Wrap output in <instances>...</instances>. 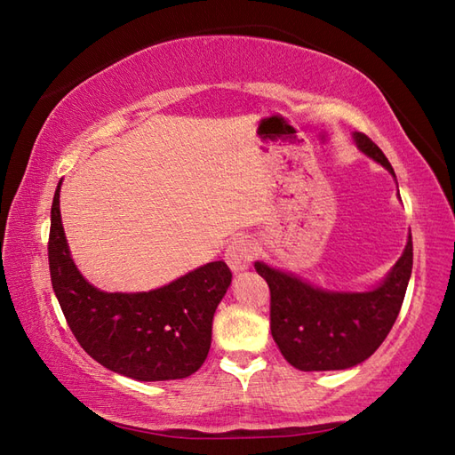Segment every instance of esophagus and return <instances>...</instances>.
<instances>
[{
    "instance_id": "1",
    "label": "esophagus",
    "mask_w": 455,
    "mask_h": 455,
    "mask_svg": "<svg viewBox=\"0 0 455 455\" xmlns=\"http://www.w3.org/2000/svg\"><path fill=\"white\" fill-rule=\"evenodd\" d=\"M254 258H256V244L246 236L235 238L225 252L227 264L230 266L233 272H244V269H248L250 264L254 262Z\"/></svg>"
}]
</instances>
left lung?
Segmentation results:
<instances>
[{
  "label": "left lung",
  "mask_w": 455,
  "mask_h": 455,
  "mask_svg": "<svg viewBox=\"0 0 455 455\" xmlns=\"http://www.w3.org/2000/svg\"><path fill=\"white\" fill-rule=\"evenodd\" d=\"M354 140L395 176L370 137L354 132ZM254 267L269 285V328L285 360L301 371L347 370L367 360L397 321L412 272V238L383 283L363 293L324 291L264 262Z\"/></svg>",
  "instance_id": "8db88e82"
}]
</instances>
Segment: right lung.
Listing matches in <instances>:
<instances>
[{
  "label": "right lung",
  "mask_w": 455,
  "mask_h": 455,
  "mask_svg": "<svg viewBox=\"0 0 455 455\" xmlns=\"http://www.w3.org/2000/svg\"><path fill=\"white\" fill-rule=\"evenodd\" d=\"M54 295L80 346L108 370L137 381L183 379L211 347L212 315L233 274L211 262L148 293H105L74 266L60 219L58 183L48 235Z\"/></svg>",
  "instance_id": "right-lung-1"
}]
</instances>
